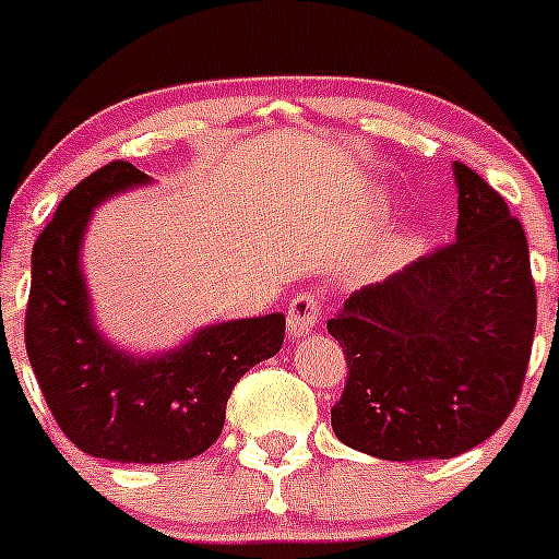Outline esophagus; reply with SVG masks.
<instances>
[{
  "label": "esophagus",
  "instance_id": "1",
  "mask_svg": "<svg viewBox=\"0 0 559 559\" xmlns=\"http://www.w3.org/2000/svg\"><path fill=\"white\" fill-rule=\"evenodd\" d=\"M321 319V301L313 290H301L288 305V335L301 337L313 330L316 321Z\"/></svg>",
  "mask_w": 559,
  "mask_h": 559
}]
</instances>
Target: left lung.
<instances>
[{
	"label": "left lung",
	"mask_w": 559,
	"mask_h": 559,
	"mask_svg": "<svg viewBox=\"0 0 559 559\" xmlns=\"http://www.w3.org/2000/svg\"><path fill=\"white\" fill-rule=\"evenodd\" d=\"M457 174V240L343 301L332 429L380 460H449L488 440L521 396L537 321L524 227L474 168Z\"/></svg>",
	"instance_id": "1"
}]
</instances>
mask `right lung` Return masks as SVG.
I'll return each instance as SVG.
<instances>
[{"instance_id":"obj_1","label":"right lung","mask_w":559,"mask_h":559,"mask_svg":"<svg viewBox=\"0 0 559 559\" xmlns=\"http://www.w3.org/2000/svg\"><path fill=\"white\" fill-rule=\"evenodd\" d=\"M143 182L141 168L112 160L66 193L33 246L24 343L66 438L91 457L146 465L191 460L216 443L240 377L283 349L285 316L207 326L150 360L102 341L80 274L82 233L102 199Z\"/></svg>"}]
</instances>
